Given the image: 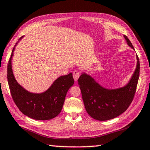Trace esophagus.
<instances>
[{"instance_id": "esophagus-1", "label": "esophagus", "mask_w": 150, "mask_h": 150, "mask_svg": "<svg viewBox=\"0 0 150 150\" xmlns=\"http://www.w3.org/2000/svg\"><path fill=\"white\" fill-rule=\"evenodd\" d=\"M80 75V71L79 70H76L73 71V77H74V79L75 81H77V80L79 79Z\"/></svg>"}]
</instances>
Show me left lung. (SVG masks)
I'll return each instance as SVG.
<instances>
[{
    "instance_id": "left-lung-1",
    "label": "left lung",
    "mask_w": 150,
    "mask_h": 150,
    "mask_svg": "<svg viewBox=\"0 0 150 150\" xmlns=\"http://www.w3.org/2000/svg\"><path fill=\"white\" fill-rule=\"evenodd\" d=\"M127 43L132 49L134 47L127 38L124 36ZM137 67L131 79L122 87L110 89L100 85L90 75L82 72L78 80L81 91L86 111L93 118L103 121L111 120L120 116L131 105L139 78L140 64L137 55Z\"/></svg>"
}]
</instances>
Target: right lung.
<instances>
[{"label": "right lung", "instance_id": "1", "mask_svg": "<svg viewBox=\"0 0 150 150\" xmlns=\"http://www.w3.org/2000/svg\"><path fill=\"white\" fill-rule=\"evenodd\" d=\"M19 41L13 49L7 66L8 83L12 98L25 116L38 120H51L62 111L67 92L74 83L72 73L61 76L43 93H34L25 90L17 82L12 70V57Z\"/></svg>", "mask_w": 150, "mask_h": 150}]
</instances>
